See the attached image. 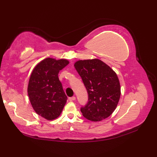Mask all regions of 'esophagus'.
<instances>
[{
  "label": "esophagus",
  "mask_w": 157,
  "mask_h": 157,
  "mask_svg": "<svg viewBox=\"0 0 157 157\" xmlns=\"http://www.w3.org/2000/svg\"><path fill=\"white\" fill-rule=\"evenodd\" d=\"M75 99H76L75 96H72V97L69 98V101H75Z\"/></svg>",
  "instance_id": "esophagus-1"
}]
</instances>
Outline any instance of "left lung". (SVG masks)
I'll return each instance as SVG.
<instances>
[{
	"label": "left lung",
	"mask_w": 157,
	"mask_h": 157,
	"mask_svg": "<svg viewBox=\"0 0 157 157\" xmlns=\"http://www.w3.org/2000/svg\"><path fill=\"white\" fill-rule=\"evenodd\" d=\"M74 67L88 94V102L81 112L85 118L100 121L115 111L121 96V86L116 73L98 59L79 60Z\"/></svg>",
	"instance_id": "left-lung-1"
}]
</instances>
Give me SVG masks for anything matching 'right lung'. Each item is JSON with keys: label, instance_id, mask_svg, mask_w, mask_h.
Returning a JSON list of instances; mask_svg holds the SVG:
<instances>
[{"label": "right lung", "instance_id": "add662e5", "mask_svg": "<svg viewBox=\"0 0 157 157\" xmlns=\"http://www.w3.org/2000/svg\"><path fill=\"white\" fill-rule=\"evenodd\" d=\"M69 63L65 59L46 58L35 66L29 77L28 94L32 108L49 121L59 117L67 102L58 74Z\"/></svg>", "mask_w": 157, "mask_h": 157}]
</instances>
